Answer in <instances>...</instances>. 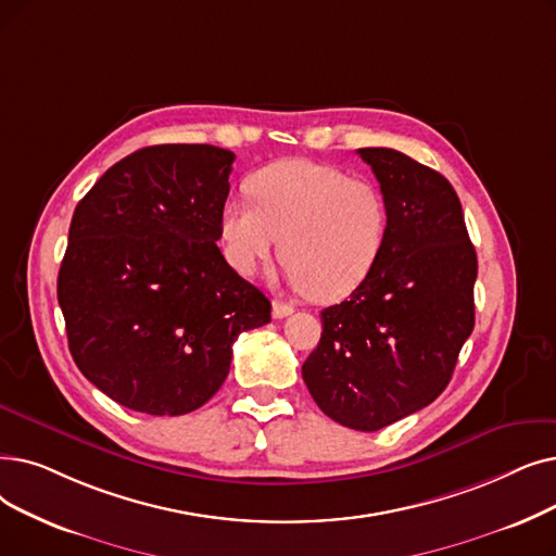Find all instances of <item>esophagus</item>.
<instances>
[{
  "instance_id": "obj_1",
  "label": "esophagus",
  "mask_w": 556,
  "mask_h": 556,
  "mask_svg": "<svg viewBox=\"0 0 556 556\" xmlns=\"http://www.w3.org/2000/svg\"><path fill=\"white\" fill-rule=\"evenodd\" d=\"M295 308L291 306V304H286V302H273V316L277 318V320H281V318H286V316H291Z\"/></svg>"
}]
</instances>
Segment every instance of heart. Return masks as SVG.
Returning a JSON list of instances; mask_svg holds the SVG:
<instances>
[{
	"instance_id": "1",
	"label": "heart",
	"mask_w": 556,
	"mask_h": 556,
	"mask_svg": "<svg viewBox=\"0 0 556 556\" xmlns=\"http://www.w3.org/2000/svg\"><path fill=\"white\" fill-rule=\"evenodd\" d=\"M252 202L231 200L220 213V243L231 268L254 275L275 252L288 277L318 302L343 300L381 256L389 208L379 188L338 167L286 159L248 181Z\"/></svg>"
}]
</instances>
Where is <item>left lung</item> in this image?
<instances>
[{
  "mask_svg": "<svg viewBox=\"0 0 556 556\" xmlns=\"http://www.w3.org/2000/svg\"><path fill=\"white\" fill-rule=\"evenodd\" d=\"M389 231L370 277L325 308L302 377L331 420L377 431L437 400L475 327L477 254L452 184L397 150H358Z\"/></svg>",
  "mask_w": 556,
  "mask_h": 556,
  "instance_id": "left-lung-1",
  "label": "left lung"
}]
</instances>
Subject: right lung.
<instances>
[{"label":"right lung","instance_id":"obj_1","mask_svg":"<svg viewBox=\"0 0 556 556\" xmlns=\"http://www.w3.org/2000/svg\"><path fill=\"white\" fill-rule=\"evenodd\" d=\"M233 159L213 144L142 148L72 215L56 286L70 354L134 412H195L227 379L238 333L270 323V300L215 245Z\"/></svg>","mask_w":556,"mask_h":556}]
</instances>
